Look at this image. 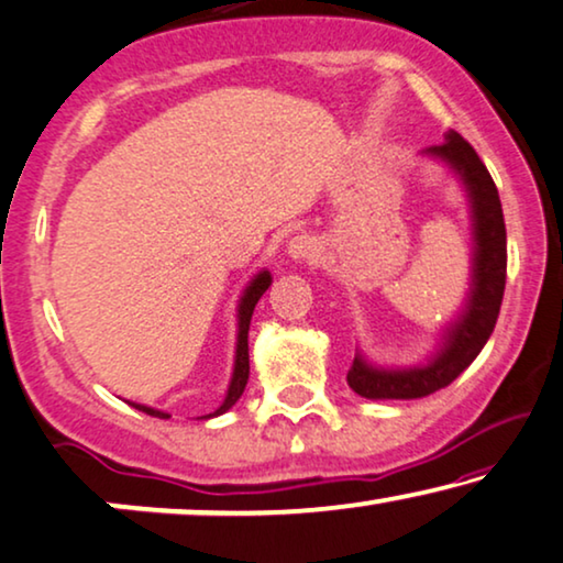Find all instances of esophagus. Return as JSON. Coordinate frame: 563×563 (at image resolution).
Instances as JSON below:
<instances>
[{
  "label": "esophagus",
  "mask_w": 563,
  "mask_h": 563,
  "mask_svg": "<svg viewBox=\"0 0 563 563\" xmlns=\"http://www.w3.org/2000/svg\"><path fill=\"white\" fill-rule=\"evenodd\" d=\"M288 252L292 260H308V263H313V260H319V242L313 240V236L308 234H300V236H292L290 244H288Z\"/></svg>",
  "instance_id": "obj_1"
}]
</instances>
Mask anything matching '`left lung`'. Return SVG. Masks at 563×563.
Here are the masks:
<instances>
[{
  "mask_svg": "<svg viewBox=\"0 0 563 563\" xmlns=\"http://www.w3.org/2000/svg\"><path fill=\"white\" fill-rule=\"evenodd\" d=\"M426 153L446 161L470 191L474 242H477L472 292L462 319L449 327L441 352L423 367L375 369L362 357H354L346 372V383L354 393L369 400L426 398L451 385L482 352L500 316L505 275H508V234H505L503 203L495 180L474 147L456 132H449L441 145H431Z\"/></svg>",
  "mask_w": 563,
  "mask_h": 563,
  "instance_id": "8db88e82",
  "label": "left lung"
}]
</instances>
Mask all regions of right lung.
Here are the masks:
<instances>
[{
    "mask_svg": "<svg viewBox=\"0 0 563 563\" xmlns=\"http://www.w3.org/2000/svg\"><path fill=\"white\" fill-rule=\"evenodd\" d=\"M271 273L263 271L257 275L255 280L250 283V288L244 290L242 296V303H240V334H236V360H234V375H232V383H229V390H227V398L221 406L213 410V413L203 416V418H211V416H221L227 413L229 408L234 406L236 400H240V395L244 393V385H247V377H250V346H247V331H250V319H252V311H255L257 300L263 298V292L271 288ZM134 408L142 410V413L147 416H155V418H170L168 413H163V410H155V408H147V406H137V402H132Z\"/></svg>",
    "mask_w": 563,
    "mask_h": 563,
    "instance_id": "right-lung-1",
    "label": "right lung"
}]
</instances>
